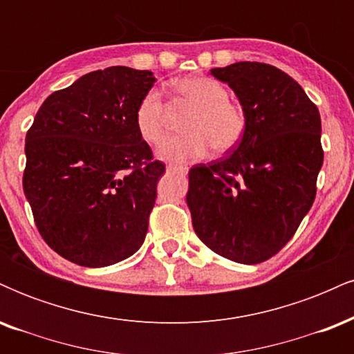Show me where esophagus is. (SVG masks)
<instances>
[{"label":"esophagus","mask_w":354,"mask_h":354,"mask_svg":"<svg viewBox=\"0 0 354 354\" xmlns=\"http://www.w3.org/2000/svg\"><path fill=\"white\" fill-rule=\"evenodd\" d=\"M166 169L168 171H186V166H181V165H176V163H169L168 166H166Z\"/></svg>","instance_id":"esophagus-1"}]
</instances>
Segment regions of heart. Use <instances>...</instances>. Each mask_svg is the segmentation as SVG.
I'll return each mask as SVG.
<instances>
[{
	"mask_svg": "<svg viewBox=\"0 0 354 354\" xmlns=\"http://www.w3.org/2000/svg\"><path fill=\"white\" fill-rule=\"evenodd\" d=\"M171 100L176 108L191 109L183 121L185 135L166 138L158 154L169 161H193L206 156L209 148L226 153L241 143L248 131V113L230 100L228 88L209 76H189L173 81ZM135 124L146 143L163 140L168 106L158 89H149L138 103Z\"/></svg>",
	"mask_w": 354,
	"mask_h": 354,
	"instance_id": "obj_1",
	"label": "heart"
}]
</instances>
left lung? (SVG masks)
Here are the masks:
<instances>
[{
    "mask_svg": "<svg viewBox=\"0 0 354 354\" xmlns=\"http://www.w3.org/2000/svg\"><path fill=\"white\" fill-rule=\"evenodd\" d=\"M211 75L236 93L248 131L226 158L189 169L186 203L209 250L258 265L283 250L315 201L324 154L319 111L271 64L239 61Z\"/></svg>",
    "mask_w": 354,
    "mask_h": 354,
    "instance_id": "8db88e82",
    "label": "left lung"
}]
</instances>
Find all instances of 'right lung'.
Listing matches in <instances>:
<instances>
[{
    "instance_id": "add662e5",
    "label": "right lung",
    "mask_w": 354,
    "mask_h": 354,
    "mask_svg": "<svg viewBox=\"0 0 354 354\" xmlns=\"http://www.w3.org/2000/svg\"><path fill=\"white\" fill-rule=\"evenodd\" d=\"M151 71L111 66L48 96L26 133L23 189L39 234L80 266L101 268L143 245L165 163L138 133Z\"/></svg>"
}]
</instances>
